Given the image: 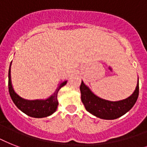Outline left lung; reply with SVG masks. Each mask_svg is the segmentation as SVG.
I'll use <instances>...</instances> for the list:
<instances>
[{"label": "left lung", "mask_w": 147, "mask_h": 147, "mask_svg": "<svg viewBox=\"0 0 147 147\" xmlns=\"http://www.w3.org/2000/svg\"><path fill=\"white\" fill-rule=\"evenodd\" d=\"M80 91L82 101L88 111L101 119L114 120L125 114L135 105L139 96V82L131 96L119 101H110L98 98L90 91L82 81Z\"/></svg>", "instance_id": "left-lung-1"}]
</instances>
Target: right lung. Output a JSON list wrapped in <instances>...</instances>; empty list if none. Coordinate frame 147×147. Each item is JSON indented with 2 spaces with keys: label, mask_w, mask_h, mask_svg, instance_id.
Masks as SVG:
<instances>
[{
  "label": "right lung",
  "mask_w": 147,
  "mask_h": 147,
  "mask_svg": "<svg viewBox=\"0 0 147 147\" xmlns=\"http://www.w3.org/2000/svg\"><path fill=\"white\" fill-rule=\"evenodd\" d=\"M66 82L67 81H65L61 83L58 86L57 89L55 90V93L47 100H28L18 96L13 89L10 81V66L8 72V89L10 98L15 105L26 115L37 118L49 116L56 111L59 105L57 100L58 92L62 86L66 84Z\"/></svg>",
  "instance_id": "right-lung-1"
}]
</instances>
